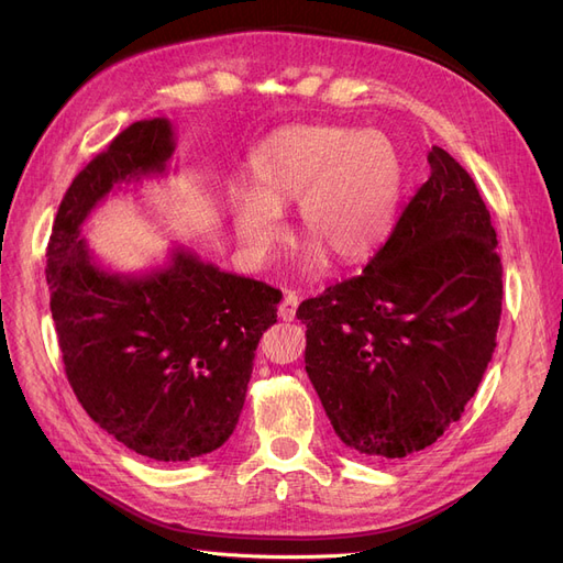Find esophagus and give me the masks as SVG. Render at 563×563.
<instances>
[{
	"label": "esophagus",
	"mask_w": 563,
	"mask_h": 563,
	"mask_svg": "<svg viewBox=\"0 0 563 563\" xmlns=\"http://www.w3.org/2000/svg\"><path fill=\"white\" fill-rule=\"evenodd\" d=\"M298 302H300V298H298L296 291H286L282 302H279V317L284 321H294L296 319V310H298Z\"/></svg>",
	"instance_id": "obj_1"
}]
</instances>
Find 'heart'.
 Here are the masks:
<instances>
[{
    "instance_id": "heart-1",
    "label": "heart",
    "mask_w": 563,
    "mask_h": 563,
    "mask_svg": "<svg viewBox=\"0 0 563 563\" xmlns=\"http://www.w3.org/2000/svg\"><path fill=\"white\" fill-rule=\"evenodd\" d=\"M246 190L230 192L225 209L236 242L253 261H267L294 207L298 232L310 242V265L327 253L356 263L373 253L395 216L404 166L378 131L347 126H288L272 133L246 162Z\"/></svg>"
}]
</instances>
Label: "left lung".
<instances>
[{"mask_svg":"<svg viewBox=\"0 0 563 563\" xmlns=\"http://www.w3.org/2000/svg\"><path fill=\"white\" fill-rule=\"evenodd\" d=\"M430 178L360 277L302 300L305 371L335 434L373 457L432 446L496 350L503 265L472 176L432 147Z\"/></svg>","mask_w":563,"mask_h":563,"instance_id":"1","label":"left lung"}]
</instances>
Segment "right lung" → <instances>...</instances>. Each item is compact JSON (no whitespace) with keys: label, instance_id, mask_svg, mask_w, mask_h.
<instances>
[{"label":"right lung","instance_id":"obj_1","mask_svg":"<svg viewBox=\"0 0 563 563\" xmlns=\"http://www.w3.org/2000/svg\"><path fill=\"white\" fill-rule=\"evenodd\" d=\"M174 150L166 117L119 133L67 187L46 251L51 314L79 404L119 444L159 463L230 439L282 300L277 288L183 246L141 275L98 263L81 225L122 185L166 176Z\"/></svg>","mask_w":563,"mask_h":563}]
</instances>
